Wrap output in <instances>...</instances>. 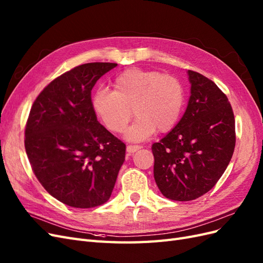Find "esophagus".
Returning <instances> with one entry per match:
<instances>
[{
	"mask_svg": "<svg viewBox=\"0 0 263 263\" xmlns=\"http://www.w3.org/2000/svg\"><path fill=\"white\" fill-rule=\"evenodd\" d=\"M139 149H141V146H139V145H128V146H127V153L134 154Z\"/></svg>",
	"mask_w": 263,
	"mask_h": 263,
	"instance_id": "1",
	"label": "esophagus"
}]
</instances>
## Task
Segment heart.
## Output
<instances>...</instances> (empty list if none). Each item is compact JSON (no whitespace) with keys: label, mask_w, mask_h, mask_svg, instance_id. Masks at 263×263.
Wrapping results in <instances>:
<instances>
[{"label":"heart","mask_w":263,"mask_h":263,"mask_svg":"<svg viewBox=\"0 0 263 263\" xmlns=\"http://www.w3.org/2000/svg\"><path fill=\"white\" fill-rule=\"evenodd\" d=\"M113 91L100 89L92 98L95 114L106 128L123 133L129 140L140 141L155 134L168 133L179 123L185 103L184 87L179 79L157 70L127 69L113 80Z\"/></svg>","instance_id":"b5f03b06"}]
</instances>
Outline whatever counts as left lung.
<instances>
[{
  "label": "left lung",
  "instance_id": "left-lung-1",
  "mask_svg": "<svg viewBox=\"0 0 263 263\" xmlns=\"http://www.w3.org/2000/svg\"><path fill=\"white\" fill-rule=\"evenodd\" d=\"M191 97L177 126L151 147L160 192L173 201L208 193L225 172L236 145L232 105L209 78L189 70Z\"/></svg>",
  "mask_w": 263,
  "mask_h": 263
}]
</instances>
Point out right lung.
Instances as JSON below:
<instances>
[{
    "label": "right lung",
    "mask_w": 263,
    "mask_h": 263,
    "mask_svg": "<svg viewBox=\"0 0 263 263\" xmlns=\"http://www.w3.org/2000/svg\"><path fill=\"white\" fill-rule=\"evenodd\" d=\"M117 66L90 62L55 78L39 93L25 127V149L44 189L77 209L107 202L125 160L126 145L99 122L91 91Z\"/></svg>",
    "instance_id": "right-lung-1"
}]
</instances>
